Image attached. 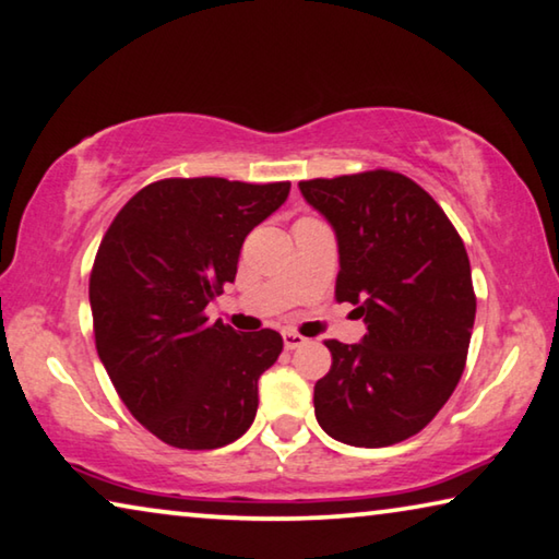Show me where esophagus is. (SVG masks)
Segmentation results:
<instances>
[{
	"instance_id": "34e87169",
	"label": "esophagus",
	"mask_w": 559,
	"mask_h": 559,
	"mask_svg": "<svg viewBox=\"0 0 559 559\" xmlns=\"http://www.w3.org/2000/svg\"><path fill=\"white\" fill-rule=\"evenodd\" d=\"M282 342H285V349L292 352V349H297V346L305 344L307 340L297 332H285V334H282Z\"/></svg>"
}]
</instances>
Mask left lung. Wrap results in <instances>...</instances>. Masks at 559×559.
Returning <instances> with one entry per match:
<instances>
[{
	"label": "left lung",
	"instance_id": "obj_1",
	"mask_svg": "<svg viewBox=\"0 0 559 559\" xmlns=\"http://www.w3.org/2000/svg\"><path fill=\"white\" fill-rule=\"evenodd\" d=\"M340 247L336 299L364 317L359 344L326 342L332 369L314 386V414L334 441H406L459 386L475 295L463 240L441 205L391 170L299 182Z\"/></svg>",
	"mask_w": 559,
	"mask_h": 559
}]
</instances>
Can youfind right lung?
<instances>
[{
    "label": "right lung",
    "instance_id": "obj_1",
    "mask_svg": "<svg viewBox=\"0 0 559 559\" xmlns=\"http://www.w3.org/2000/svg\"><path fill=\"white\" fill-rule=\"evenodd\" d=\"M287 195L289 182L158 180L100 240L88 282L98 359L135 420L168 445L210 451L252 426L282 336L210 324L205 307L235 282L245 237Z\"/></svg>",
    "mask_w": 559,
    "mask_h": 559
}]
</instances>
